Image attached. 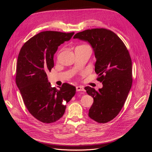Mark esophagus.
I'll list each match as a JSON object with an SVG mask.
<instances>
[{
  "mask_svg": "<svg viewBox=\"0 0 152 152\" xmlns=\"http://www.w3.org/2000/svg\"><path fill=\"white\" fill-rule=\"evenodd\" d=\"M76 88L77 91H85V89L83 88V86H77Z\"/></svg>",
  "mask_w": 152,
  "mask_h": 152,
  "instance_id": "esophagus-1",
  "label": "esophagus"
}]
</instances>
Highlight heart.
Wrapping results in <instances>:
<instances>
[{
	"label": "heart",
	"mask_w": 152,
	"mask_h": 152,
	"mask_svg": "<svg viewBox=\"0 0 152 152\" xmlns=\"http://www.w3.org/2000/svg\"><path fill=\"white\" fill-rule=\"evenodd\" d=\"M82 47H88L86 45H79L78 46L76 47V48H82Z\"/></svg>",
	"instance_id": "obj_1"
}]
</instances>
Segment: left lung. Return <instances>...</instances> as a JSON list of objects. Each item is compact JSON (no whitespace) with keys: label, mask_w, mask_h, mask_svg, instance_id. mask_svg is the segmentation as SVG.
<instances>
[{"label":"left lung","mask_w":152,"mask_h":152,"mask_svg":"<svg viewBox=\"0 0 152 152\" xmlns=\"http://www.w3.org/2000/svg\"><path fill=\"white\" fill-rule=\"evenodd\" d=\"M90 43L96 62L97 80L102 82L99 91L86 86L94 99L88 115L94 121L105 123L120 112L132 83V60L122 40L113 31L103 28L85 30L73 37Z\"/></svg>","instance_id":"left-lung-1"}]
</instances>
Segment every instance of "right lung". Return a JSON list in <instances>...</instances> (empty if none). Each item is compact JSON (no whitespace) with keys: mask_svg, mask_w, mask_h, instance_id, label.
Returning <instances> with one entry per match:
<instances>
[{"mask_svg":"<svg viewBox=\"0 0 152 152\" xmlns=\"http://www.w3.org/2000/svg\"><path fill=\"white\" fill-rule=\"evenodd\" d=\"M74 32H41L30 38L18 54L16 84L31 114L38 120L51 123L61 118L76 87L64 83L59 90L51 87L47 73L54 67L53 56L58 46L69 41Z\"/></svg>","mask_w":152,"mask_h":152,"instance_id":"obj_1","label":"right lung"}]
</instances>
